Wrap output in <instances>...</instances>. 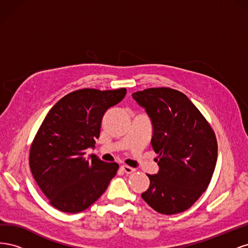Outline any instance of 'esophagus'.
Masks as SVG:
<instances>
[{
    "mask_svg": "<svg viewBox=\"0 0 248 248\" xmlns=\"http://www.w3.org/2000/svg\"><path fill=\"white\" fill-rule=\"evenodd\" d=\"M122 170L125 171L127 175H130V174H132V172L136 171V169H133V168L128 167V166H122Z\"/></svg>",
    "mask_w": 248,
    "mask_h": 248,
    "instance_id": "34e87169",
    "label": "esophagus"
}]
</instances>
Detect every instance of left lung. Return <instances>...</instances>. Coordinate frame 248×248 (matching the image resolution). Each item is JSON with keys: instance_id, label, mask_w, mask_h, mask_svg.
I'll return each instance as SVG.
<instances>
[{"instance_id": "left-lung-1", "label": "left lung", "mask_w": 248, "mask_h": 248, "mask_svg": "<svg viewBox=\"0 0 248 248\" xmlns=\"http://www.w3.org/2000/svg\"><path fill=\"white\" fill-rule=\"evenodd\" d=\"M152 121L151 145L159 170L148 175L141 198L155 211L177 214L189 209L211 181L217 140L211 125L185 94L170 88H150L132 94Z\"/></svg>"}]
</instances>
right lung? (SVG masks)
<instances>
[{"label": "right lung", "mask_w": 248, "mask_h": 248, "mask_svg": "<svg viewBox=\"0 0 248 248\" xmlns=\"http://www.w3.org/2000/svg\"><path fill=\"white\" fill-rule=\"evenodd\" d=\"M126 89H80L50 108L30 148V169L49 204L66 213L84 211L107 190L119 164L85 157L99 138L102 117Z\"/></svg>", "instance_id": "1"}]
</instances>
